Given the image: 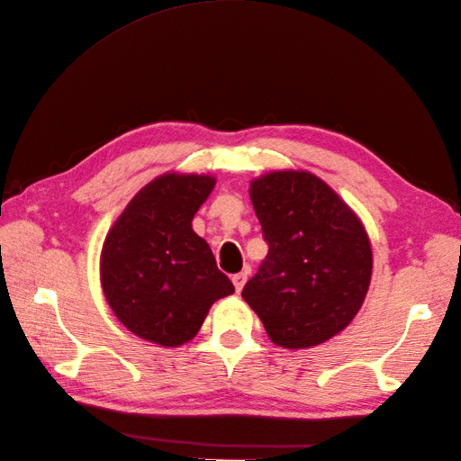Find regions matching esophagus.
Instances as JSON below:
<instances>
[{"instance_id":"1","label":"esophagus","mask_w":461,"mask_h":461,"mask_svg":"<svg viewBox=\"0 0 461 461\" xmlns=\"http://www.w3.org/2000/svg\"><path fill=\"white\" fill-rule=\"evenodd\" d=\"M246 281H248V271H240V273L232 275V283H234V288H236V292H240V290L244 288Z\"/></svg>"}]
</instances>
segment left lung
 Returning a JSON list of instances; mask_svg holds the SVG:
<instances>
[{"mask_svg": "<svg viewBox=\"0 0 461 461\" xmlns=\"http://www.w3.org/2000/svg\"><path fill=\"white\" fill-rule=\"evenodd\" d=\"M267 258L242 290L281 348L323 344L359 312L373 252L357 215L308 171H273L249 185Z\"/></svg>", "mask_w": 461, "mask_h": 461, "instance_id": "left-lung-1", "label": "left lung"}]
</instances>
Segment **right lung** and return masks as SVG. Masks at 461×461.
<instances>
[{
	"mask_svg": "<svg viewBox=\"0 0 461 461\" xmlns=\"http://www.w3.org/2000/svg\"><path fill=\"white\" fill-rule=\"evenodd\" d=\"M209 175L165 173L124 207L105 236L100 276L109 308L136 337L163 348L196 337L209 308L234 292L192 219Z\"/></svg>",
	"mask_w": 461,
	"mask_h": 461,
	"instance_id": "right-lung-1",
	"label": "right lung"
}]
</instances>
